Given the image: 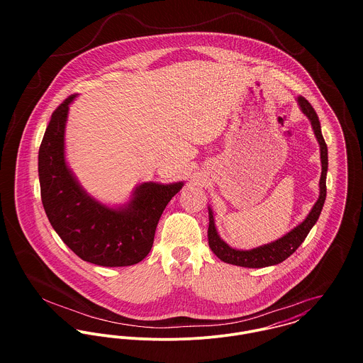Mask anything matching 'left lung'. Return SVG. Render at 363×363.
<instances>
[{
  "label": "left lung",
  "instance_id": "1",
  "mask_svg": "<svg viewBox=\"0 0 363 363\" xmlns=\"http://www.w3.org/2000/svg\"><path fill=\"white\" fill-rule=\"evenodd\" d=\"M298 104L301 106V110L303 111V114H306V117L311 120L314 135H315V138L318 141V145H320L321 177H320V183H318L320 184L318 200L315 201V204L311 208L309 215L305 218V220L302 223H299L296 228H294L291 232H288L286 235H284L278 240L271 242V243L264 245V246H259L256 249H252V250H236V249H232L228 243H225L219 238L218 230L215 228L212 209L208 208V215H209L208 245H209V249L213 252V255L218 259H220L222 261L228 262V264H233V265H239V267H247V268H262V267H269V265H275V264L282 262L284 259H288L291 255H294L296 252V249L303 243V240L309 235L311 228L314 226V223L317 222V219L321 213V209H323L324 201H325V194H327V189H325V177H327V169H328L327 145H325V141H324L323 134H321V127H320L318 117H317L314 108L311 107V104L303 96L298 98Z\"/></svg>",
  "mask_w": 363,
  "mask_h": 363
}]
</instances>
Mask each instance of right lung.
Wrapping results in <instances>:
<instances>
[{
  "label": "right lung",
  "mask_w": 363,
  "mask_h": 363,
  "mask_svg": "<svg viewBox=\"0 0 363 363\" xmlns=\"http://www.w3.org/2000/svg\"><path fill=\"white\" fill-rule=\"evenodd\" d=\"M75 98L68 96L54 110L40 144L43 207L52 229L78 257L102 267L134 265L151 252L159 218L184 183H143L117 208L91 197L65 162V124Z\"/></svg>",
  "instance_id": "right-lung-1"
}]
</instances>
